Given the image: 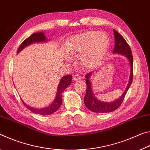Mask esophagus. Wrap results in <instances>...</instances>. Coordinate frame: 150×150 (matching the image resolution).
<instances>
[{
	"label": "esophagus",
	"mask_w": 150,
	"mask_h": 150,
	"mask_svg": "<svg viewBox=\"0 0 150 150\" xmlns=\"http://www.w3.org/2000/svg\"><path fill=\"white\" fill-rule=\"evenodd\" d=\"M73 80H75V81L79 80H80V76L79 75L76 74V75H74V76H73Z\"/></svg>",
	"instance_id": "1"
}]
</instances>
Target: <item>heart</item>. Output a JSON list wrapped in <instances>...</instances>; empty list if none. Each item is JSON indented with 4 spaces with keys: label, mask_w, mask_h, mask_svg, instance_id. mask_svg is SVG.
I'll use <instances>...</instances> for the list:
<instances>
[{
    "label": "heart",
    "mask_w": 150,
    "mask_h": 150,
    "mask_svg": "<svg viewBox=\"0 0 150 150\" xmlns=\"http://www.w3.org/2000/svg\"><path fill=\"white\" fill-rule=\"evenodd\" d=\"M109 45V37L105 33L86 31L72 36L66 44V51L71 55H79L84 67L93 68L101 62Z\"/></svg>",
    "instance_id": "b5f03b06"
}]
</instances>
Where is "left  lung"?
<instances>
[{
  "label": "left lung",
  "mask_w": 150,
  "mask_h": 150,
  "mask_svg": "<svg viewBox=\"0 0 150 150\" xmlns=\"http://www.w3.org/2000/svg\"><path fill=\"white\" fill-rule=\"evenodd\" d=\"M114 34L115 38V46L113 53L124 55L127 58L131 67L130 76H129L128 84H127L126 90H125L123 94L121 96V97H120L119 99L115 100L114 102H105L100 101V100H98L94 96V95L92 92L91 82L90 80V77L92 72L87 74L86 76V82L87 86L86 92V96L84 97V101L86 106L90 111L96 113L111 112L118 108L120 105H121L122 102H123L125 96H126L127 90H128L129 86L132 84V80H133V56H132L131 49L129 48L128 44L127 43V42L121 34L115 30H114Z\"/></svg>",
  "instance_id": "obj_1"
}]
</instances>
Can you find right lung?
<instances>
[{
    "label": "right lung",
    "instance_id": "right-lung-1",
    "mask_svg": "<svg viewBox=\"0 0 150 150\" xmlns=\"http://www.w3.org/2000/svg\"><path fill=\"white\" fill-rule=\"evenodd\" d=\"M47 41V38H46V36L43 33H34L22 42L21 46H19L18 49L17 54L19 53L23 49L26 48V46L32 45V44L38 42H46ZM71 83H72V75H67L62 77L58 84L57 94H56L55 99L52 104L50 105H48V107L42 108H35L29 106L26 103H24L23 100H22V102H23L24 105H25L27 108L29 110H30L31 112L35 113V114L40 115H50L51 114H53L54 112L57 111L59 108L61 106V104H62V92L68 86L71 84Z\"/></svg>",
    "mask_w": 150,
    "mask_h": 150
}]
</instances>
